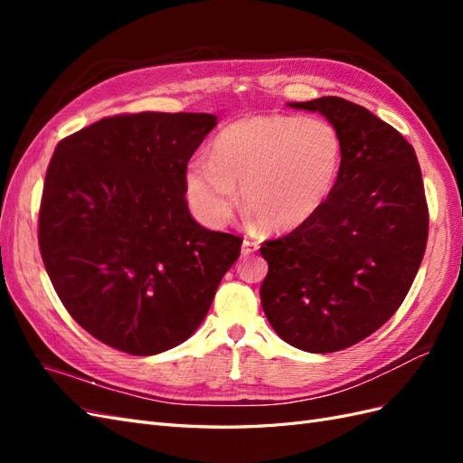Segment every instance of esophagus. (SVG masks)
Masks as SVG:
<instances>
[{
  "mask_svg": "<svg viewBox=\"0 0 463 463\" xmlns=\"http://www.w3.org/2000/svg\"><path fill=\"white\" fill-rule=\"evenodd\" d=\"M257 250H259V243L257 241H250V240L243 241V245H241V255L243 257L253 255V253H257Z\"/></svg>",
  "mask_w": 463,
  "mask_h": 463,
  "instance_id": "1",
  "label": "esophagus"
}]
</instances>
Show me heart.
I'll list each match as a JSON object with an SVG mask.
<instances>
[{"label":"heart","mask_w":463,"mask_h":463,"mask_svg":"<svg viewBox=\"0 0 463 463\" xmlns=\"http://www.w3.org/2000/svg\"><path fill=\"white\" fill-rule=\"evenodd\" d=\"M344 137L322 118L250 116L222 129L210 158H193L184 175L193 216L222 228L241 199L264 230L288 233L328 203L344 165Z\"/></svg>","instance_id":"obj_1"}]
</instances>
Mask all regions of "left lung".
Masks as SVG:
<instances>
[{
    "label": "left lung",
    "mask_w": 463,
    "mask_h": 463,
    "mask_svg": "<svg viewBox=\"0 0 463 463\" xmlns=\"http://www.w3.org/2000/svg\"><path fill=\"white\" fill-rule=\"evenodd\" d=\"M289 106L334 123L345 154L320 213L260 247V303L284 342L332 354L398 311L425 255L429 208L415 150L392 125L338 96Z\"/></svg>",
    "instance_id": "obj_1"
}]
</instances>
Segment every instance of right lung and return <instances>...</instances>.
<instances>
[{
    "label": "right lung",
    "instance_id": "1",
    "mask_svg": "<svg viewBox=\"0 0 463 463\" xmlns=\"http://www.w3.org/2000/svg\"><path fill=\"white\" fill-rule=\"evenodd\" d=\"M213 114L111 116L65 137L50 160L38 245L67 313L96 340L156 355L201 326L240 235L203 228L184 191Z\"/></svg>",
    "mask_w": 463,
    "mask_h": 463
}]
</instances>
